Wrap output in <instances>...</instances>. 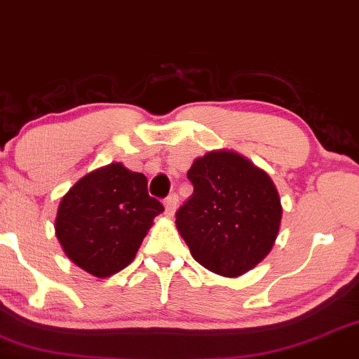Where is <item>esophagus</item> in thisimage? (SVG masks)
<instances>
[{"label":"esophagus","mask_w":359,"mask_h":359,"mask_svg":"<svg viewBox=\"0 0 359 359\" xmlns=\"http://www.w3.org/2000/svg\"><path fill=\"white\" fill-rule=\"evenodd\" d=\"M177 203H179V197H177V194H170V196L165 199V212L167 216H172V214L175 212V208H177Z\"/></svg>","instance_id":"1"}]
</instances>
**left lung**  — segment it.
I'll use <instances>...</instances> for the list:
<instances>
[{
    "label": "left lung",
    "instance_id": "8db88e82",
    "mask_svg": "<svg viewBox=\"0 0 359 359\" xmlns=\"http://www.w3.org/2000/svg\"><path fill=\"white\" fill-rule=\"evenodd\" d=\"M191 199L177 211V229L197 263L236 278L273 248L282 204L265 170L233 150H212L194 160Z\"/></svg>",
    "mask_w": 359,
    "mask_h": 359
}]
</instances>
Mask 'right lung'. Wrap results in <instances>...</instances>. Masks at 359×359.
I'll return each mask as SVG.
<instances>
[{"label": "right lung", "mask_w": 359, "mask_h": 359, "mask_svg": "<svg viewBox=\"0 0 359 359\" xmlns=\"http://www.w3.org/2000/svg\"><path fill=\"white\" fill-rule=\"evenodd\" d=\"M147 177L114 162L89 172L60 199L55 234L72 263L97 278L137 257L163 205L148 196Z\"/></svg>", "instance_id": "1"}]
</instances>
